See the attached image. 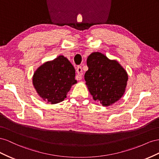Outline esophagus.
I'll list each match as a JSON object with an SVG mask.
<instances>
[{
	"label": "esophagus",
	"instance_id": "1",
	"mask_svg": "<svg viewBox=\"0 0 159 159\" xmlns=\"http://www.w3.org/2000/svg\"><path fill=\"white\" fill-rule=\"evenodd\" d=\"M76 72H77V75L76 76V79L80 80L82 79V75H83V70L82 68H81L80 66H78L76 68Z\"/></svg>",
	"mask_w": 159,
	"mask_h": 159
}]
</instances>
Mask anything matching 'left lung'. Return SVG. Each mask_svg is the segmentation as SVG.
<instances>
[{"label":"left lung","instance_id":"left-lung-1","mask_svg":"<svg viewBox=\"0 0 159 159\" xmlns=\"http://www.w3.org/2000/svg\"><path fill=\"white\" fill-rule=\"evenodd\" d=\"M87 64L89 69L84 79L94 101L103 107L119 101L125 93L128 80L127 72L122 66L98 52L90 54Z\"/></svg>","mask_w":159,"mask_h":159}]
</instances>
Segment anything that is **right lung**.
<instances>
[{
  "label": "right lung",
  "instance_id": "obj_1",
  "mask_svg": "<svg viewBox=\"0 0 159 159\" xmlns=\"http://www.w3.org/2000/svg\"><path fill=\"white\" fill-rule=\"evenodd\" d=\"M75 69L70 61L61 55L39 67L33 83L39 96L48 103L57 104L66 97L72 85L76 83Z\"/></svg>",
  "mask_w": 159,
  "mask_h": 159
}]
</instances>
